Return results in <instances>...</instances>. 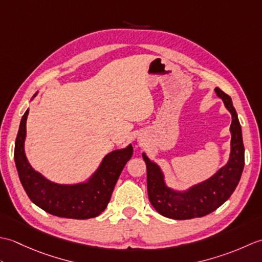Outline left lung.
Returning <instances> with one entry per match:
<instances>
[{
  "label": "left lung",
  "mask_w": 262,
  "mask_h": 262,
  "mask_svg": "<svg viewBox=\"0 0 262 262\" xmlns=\"http://www.w3.org/2000/svg\"><path fill=\"white\" fill-rule=\"evenodd\" d=\"M232 115L231 157L230 161L215 176L185 192H178L165 186L159 166L151 162L145 154L148 199L158 213L172 220H190L208 215L223 205L235 190L244 166V145L241 125L230 96L215 89Z\"/></svg>",
  "instance_id": "left-lung-1"
}]
</instances>
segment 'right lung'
<instances>
[{"label":"right lung","mask_w":262,"mask_h":262,"mask_svg":"<svg viewBox=\"0 0 262 262\" xmlns=\"http://www.w3.org/2000/svg\"><path fill=\"white\" fill-rule=\"evenodd\" d=\"M28 109L22 116L14 146V161L22 187L33 204L47 213L65 219L88 220L100 215L110 202L117 180L133 155V146L105 155L101 165L86 183L57 185L46 180L27 161L24 144Z\"/></svg>","instance_id":"add662e5"}]
</instances>
